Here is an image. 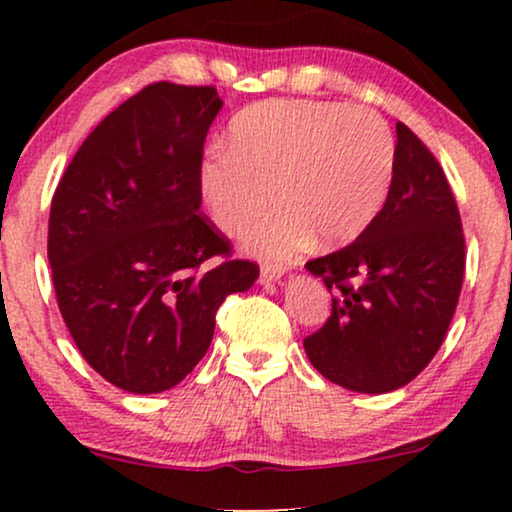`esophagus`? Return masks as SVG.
<instances>
[{"mask_svg":"<svg viewBox=\"0 0 512 512\" xmlns=\"http://www.w3.org/2000/svg\"><path fill=\"white\" fill-rule=\"evenodd\" d=\"M284 272H286V268H282V265H261V275H258V282H261L263 286H270V284H275V282H279V279L284 277Z\"/></svg>","mask_w":512,"mask_h":512,"instance_id":"1","label":"esophagus"}]
</instances>
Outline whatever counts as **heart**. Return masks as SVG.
Returning <instances> with one entry per match:
<instances>
[{
  "mask_svg": "<svg viewBox=\"0 0 512 512\" xmlns=\"http://www.w3.org/2000/svg\"><path fill=\"white\" fill-rule=\"evenodd\" d=\"M228 144L200 165L209 219L223 233H242L277 198L282 207L242 242L249 254L275 261L298 254L314 235L321 247L356 240L382 212L394 179V135L366 107L261 102L233 118Z\"/></svg>",
  "mask_w": 512,
  "mask_h": 512,
  "instance_id": "b5f03b06",
  "label": "heart"
}]
</instances>
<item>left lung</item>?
<instances>
[{
	"label": "left lung",
	"instance_id": "obj_1",
	"mask_svg": "<svg viewBox=\"0 0 512 512\" xmlns=\"http://www.w3.org/2000/svg\"><path fill=\"white\" fill-rule=\"evenodd\" d=\"M305 268L335 289L331 317L303 342L326 380L387 394L429 366L457 310L466 254L445 172L408 125L396 123L394 179L377 219Z\"/></svg>",
	"mask_w": 512,
	"mask_h": 512
}]
</instances>
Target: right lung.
<instances>
[{
    "label": "right lung",
    "instance_id": "obj_1",
    "mask_svg": "<svg viewBox=\"0 0 512 512\" xmlns=\"http://www.w3.org/2000/svg\"><path fill=\"white\" fill-rule=\"evenodd\" d=\"M223 100L212 86L151 83L86 137L48 219L62 319L104 380L160 394L207 354L230 293L258 265L205 261L230 242L200 214L202 144Z\"/></svg>",
    "mask_w": 512,
    "mask_h": 512
}]
</instances>
